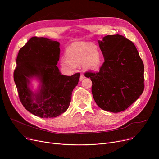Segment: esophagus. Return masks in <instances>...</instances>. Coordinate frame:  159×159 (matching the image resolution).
<instances>
[{"label": "esophagus", "instance_id": "esophagus-1", "mask_svg": "<svg viewBox=\"0 0 159 159\" xmlns=\"http://www.w3.org/2000/svg\"><path fill=\"white\" fill-rule=\"evenodd\" d=\"M85 78H86V77H85L84 75L81 74V75H80V81H82Z\"/></svg>", "mask_w": 159, "mask_h": 159}]
</instances>
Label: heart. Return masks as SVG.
<instances>
[{
  "instance_id": "1",
  "label": "heart",
  "mask_w": 159,
  "mask_h": 159,
  "mask_svg": "<svg viewBox=\"0 0 159 159\" xmlns=\"http://www.w3.org/2000/svg\"><path fill=\"white\" fill-rule=\"evenodd\" d=\"M66 57L61 60L62 66L70 70H74L78 64L86 70L95 71L101 67L102 55L97 46L91 43L75 42L68 47L66 51Z\"/></svg>"
}]
</instances>
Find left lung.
<instances>
[{"label": "left lung", "mask_w": 159, "mask_h": 159, "mask_svg": "<svg viewBox=\"0 0 159 159\" xmlns=\"http://www.w3.org/2000/svg\"><path fill=\"white\" fill-rule=\"evenodd\" d=\"M98 43L104 62L99 72L84 75L92 81L91 92L99 107L112 113L122 111L143 92V62L134 44L122 35H107Z\"/></svg>", "instance_id": "left-lung-1"}]
</instances>
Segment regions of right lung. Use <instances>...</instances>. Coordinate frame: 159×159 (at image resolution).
Returning a JSON list of instances; mask_svg holds the SVG:
<instances>
[{"label": "right lung", "mask_w": 159, "mask_h": 159, "mask_svg": "<svg viewBox=\"0 0 159 159\" xmlns=\"http://www.w3.org/2000/svg\"><path fill=\"white\" fill-rule=\"evenodd\" d=\"M60 43L44 37H31L19 50L13 73L20 102L26 110L41 118H54L69 107L73 89L79 80V73L62 75L57 64ZM39 86L32 89L31 80Z\"/></svg>", "instance_id": "obj_1"}]
</instances>
